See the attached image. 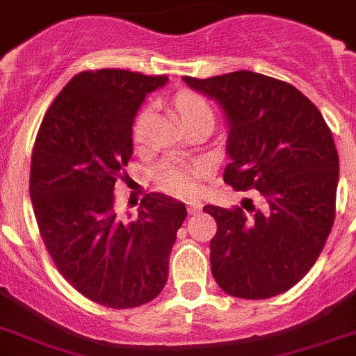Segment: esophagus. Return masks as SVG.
<instances>
[{"mask_svg":"<svg viewBox=\"0 0 356 356\" xmlns=\"http://www.w3.org/2000/svg\"><path fill=\"white\" fill-rule=\"evenodd\" d=\"M201 208H203V204H201L200 201H195V200H188V201H187V211H188V215L200 213Z\"/></svg>","mask_w":356,"mask_h":356,"instance_id":"esophagus-1","label":"esophagus"}]
</instances>
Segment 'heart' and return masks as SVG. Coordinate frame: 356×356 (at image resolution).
Instances as JSON below:
<instances>
[{
    "instance_id": "obj_1",
    "label": "heart",
    "mask_w": 356,
    "mask_h": 356,
    "mask_svg": "<svg viewBox=\"0 0 356 356\" xmlns=\"http://www.w3.org/2000/svg\"><path fill=\"white\" fill-rule=\"evenodd\" d=\"M175 104L180 111L184 122L197 118V116H211V107L207 100L194 91H180L175 97ZM149 122H152V107H143L138 113L132 125V139L136 146H145L149 138ZM203 168L200 164L180 161V159H165L155 169L156 181L169 192L175 194H191L197 187Z\"/></svg>"
}]
</instances>
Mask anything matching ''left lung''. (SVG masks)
Listing matches in <instances>:
<instances>
[{
  "label": "left lung",
  "mask_w": 356,
  "mask_h": 356,
  "mask_svg": "<svg viewBox=\"0 0 356 356\" xmlns=\"http://www.w3.org/2000/svg\"><path fill=\"white\" fill-rule=\"evenodd\" d=\"M222 107L229 123L224 181L256 188L261 208L203 211L217 222L210 242L213 279L236 298L261 300L288 291L312 268L335 218L339 156L318 107L284 81L238 70L184 77Z\"/></svg>",
  "instance_id": "8db88e82"
}]
</instances>
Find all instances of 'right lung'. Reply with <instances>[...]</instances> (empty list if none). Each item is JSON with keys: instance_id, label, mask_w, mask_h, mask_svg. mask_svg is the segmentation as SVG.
Returning <instances> with one entry per match:
<instances>
[{"instance_id": "obj_1", "label": "right lung", "mask_w": 356, "mask_h": 356, "mask_svg": "<svg viewBox=\"0 0 356 356\" xmlns=\"http://www.w3.org/2000/svg\"><path fill=\"white\" fill-rule=\"evenodd\" d=\"M165 83L122 68L79 72L45 113L31 153L29 197L52 263L72 288L111 309L159 296L187 217L181 201L159 192L143 197L132 220L114 207L136 113Z\"/></svg>"}]
</instances>
